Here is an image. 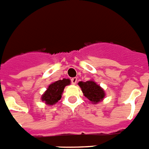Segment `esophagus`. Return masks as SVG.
I'll return each instance as SVG.
<instances>
[{"label": "esophagus", "instance_id": "esophagus-1", "mask_svg": "<svg viewBox=\"0 0 149 149\" xmlns=\"http://www.w3.org/2000/svg\"><path fill=\"white\" fill-rule=\"evenodd\" d=\"M77 82V77H73V78L71 79V83L72 85H76Z\"/></svg>", "mask_w": 149, "mask_h": 149}]
</instances>
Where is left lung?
<instances>
[{
	"label": "left lung",
	"instance_id": "8db88e82",
	"mask_svg": "<svg viewBox=\"0 0 149 149\" xmlns=\"http://www.w3.org/2000/svg\"><path fill=\"white\" fill-rule=\"evenodd\" d=\"M79 86L82 88L84 96L88 98L92 103H98L104 98L105 94L104 90L97 85L94 81L79 82Z\"/></svg>",
	"mask_w": 149,
	"mask_h": 149
}]
</instances>
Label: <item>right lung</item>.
<instances>
[{
    "label": "right lung",
    "instance_id": "add662e5",
    "mask_svg": "<svg viewBox=\"0 0 149 149\" xmlns=\"http://www.w3.org/2000/svg\"><path fill=\"white\" fill-rule=\"evenodd\" d=\"M70 81L68 79H63L62 80L53 82L48 86L47 91L42 95V101L45 102V103L49 105L55 104L61 98V95L65 86L70 85Z\"/></svg>",
    "mask_w": 149,
    "mask_h": 149
}]
</instances>
